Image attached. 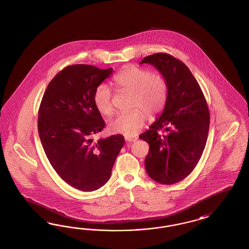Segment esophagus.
Returning <instances> with one entry per match:
<instances>
[{
    "label": "esophagus",
    "mask_w": 249,
    "mask_h": 249,
    "mask_svg": "<svg viewBox=\"0 0 249 249\" xmlns=\"http://www.w3.org/2000/svg\"><path fill=\"white\" fill-rule=\"evenodd\" d=\"M137 140H138V138L134 137V136H125V141L128 142H136Z\"/></svg>",
    "instance_id": "obj_1"
}]
</instances>
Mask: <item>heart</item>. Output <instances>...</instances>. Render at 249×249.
<instances>
[{
  "label": "heart",
  "instance_id": "obj_1",
  "mask_svg": "<svg viewBox=\"0 0 249 249\" xmlns=\"http://www.w3.org/2000/svg\"><path fill=\"white\" fill-rule=\"evenodd\" d=\"M113 83L118 90L131 93L130 107L134 109L119 114L110 121L109 129L116 134L135 136L143 128L146 114L153 117L163 109L168 95L165 78L151 74L145 68L128 65L114 76ZM93 99L99 113L105 116L113 113L112 92L108 87L98 86Z\"/></svg>",
  "mask_w": 249,
  "mask_h": 249
}]
</instances>
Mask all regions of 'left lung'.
Segmentation results:
<instances>
[{"label":"left lung","instance_id":"obj_1","mask_svg":"<svg viewBox=\"0 0 249 249\" xmlns=\"http://www.w3.org/2000/svg\"><path fill=\"white\" fill-rule=\"evenodd\" d=\"M143 63L157 68L168 86L162 113L140 135L150 146L145 168L152 180L174 184L186 178L201 158L210 113L199 84L181 61L157 53L146 56L141 65Z\"/></svg>","mask_w":249,"mask_h":249}]
</instances>
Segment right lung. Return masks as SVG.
I'll list each match as a JSON object with an SVG mask.
<instances>
[{
    "label": "right lung",
    "mask_w": 249,
    "mask_h": 249,
    "mask_svg": "<svg viewBox=\"0 0 249 249\" xmlns=\"http://www.w3.org/2000/svg\"><path fill=\"white\" fill-rule=\"evenodd\" d=\"M113 69L73 65L57 73L45 90L38 111V133L45 155L63 181L92 192L109 180L124 137L93 142L105 127L94 93Z\"/></svg>",
    "instance_id": "right-lung-1"
}]
</instances>
